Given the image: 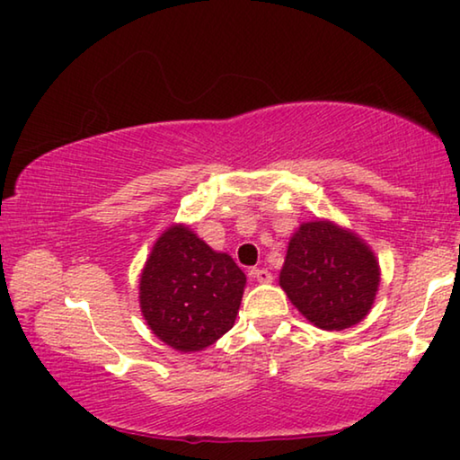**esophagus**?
Masks as SVG:
<instances>
[{
    "label": "esophagus",
    "mask_w": 460,
    "mask_h": 460,
    "mask_svg": "<svg viewBox=\"0 0 460 460\" xmlns=\"http://www.w3.org/2000/svg\"><path fill=\"white\" fill-rule=\"evenodd\" d=\"M249 276H252L253 279H258V282H261V284L271 282V274L266 268H253L252 271H249Z\"/></svg>",
    "instance_id": "esophagus-1"
}]
</instances>
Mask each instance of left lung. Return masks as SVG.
Here are the masks:
<instances>
[{"mask_svg": "<svg viewBox=\"0 0 460 460\" xmlns=\"http://www.w3.org/2000/svg\"><path fill=\"white\" fill-rule=\"evenodd\" d=\"M279 286L306 321L324 331H342L369 314L379 263L353 231L331 221H308L288 243Z\"/></svg>", "mask_w": 460, "mask_h": 460, "instance_id": "left-lung-1", "label": "left lung"}]
</instances>
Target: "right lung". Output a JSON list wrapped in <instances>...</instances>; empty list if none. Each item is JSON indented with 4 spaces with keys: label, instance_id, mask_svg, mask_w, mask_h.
I'll return each mask as SVG.
<instances>
[{
    "label": "right lung",
    "instance_id": "add662e5",
    "mask_svg": "<svg viewBox=\"0 0 460 460\" xmlns=\"http://www.w3.org/2000/svg\"><path fill=\"white\" fill-rule=\"evenodd\" d=\"M245 279L231 255L215 252L186 225H172L142 270L139 308L168 347L202 351L235 324Z\"/></svg>",
    "mask_w": 460,
    "mask_h": 460
}]
</instances>
